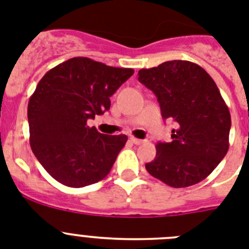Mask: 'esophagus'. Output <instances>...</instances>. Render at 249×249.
I'll list each match as a JSON object with an SVG mask.
<instances>
[{"label": "esophagus", "instance_id": "esophagus-1", "mask_svg": "<svg viewBox=\"0 0 249 249\" xmlns=\"http://www.w3.org/2000/svg\"><path fill=\"white\" fill-rule=\"evenodd\" d=\"M130 141H131V143L137 144V145H139V144H143L144 143L143 139H138V138H134V137H131Z\"/></svg>", "mask_w": 249, "mask_h": 249}]
</instances>
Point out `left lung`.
Segmentation results:
<instances>
[{
	"label": "left lung",
	"mask_w": 249,
	"mask_h": 249,
	"mask_svg": "<svg viewBox=\"0 0 249 249\" xmlns=\"http://www.w3.org/2000/svg\"><path fill=\"white\" fill-rule=\"evenodd\" d=\"M138 74L139 82L157 96L162 118L177 123L172 142L157 143L156 158L145 168L171 187L199 183L229 148L231 112L218 86L204 68L189 60L164 62Z\"/></svg>",
	"instance_id": "obj_1"
}]
</instances>
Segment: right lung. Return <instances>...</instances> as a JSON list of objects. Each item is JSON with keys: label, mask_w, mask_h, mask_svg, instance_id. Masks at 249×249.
Wrapping results in <instances>:
<instances>
[{"label": "right lung", "mask_w": 249, "mask_h": 249, "mask_svg": "<svg viewBox=\"0 0 249 249\" xmlns=\"http://www.w3.org/2000/svg\"><path fill=\"white\" fill-rule=\"evenodd\" d=\"M133 73L76 57L39 81L28 105L30 147L58 182L85 187L107 176L128 137L101 134L87 120L107 111L110 97Z\"/></svg>", "instance_id": "1"}]
</instances>
